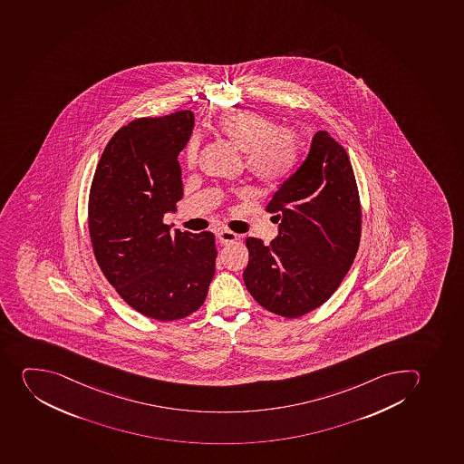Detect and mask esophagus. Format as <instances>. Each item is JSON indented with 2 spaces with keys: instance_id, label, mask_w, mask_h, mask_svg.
I'll return each instance as SVG.
<instances>
[{
  "instance_id": "34e87169",
  "label": "esophagus",
  "mask_w": 464,
  "mask_h": 464,
  "mask_svg": "<svg viewBox=\"0 0 464 464\" xmlns=\"http://www.w3.org/2000/svg\"><path fill=\"white\" fill-rule=\"evenodd\" d=\"M217 237L222 245H227V243H233L238 240V234L233 233L230 230H219L217 233Z\"/></svg>"
}]
</instances>
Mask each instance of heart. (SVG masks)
Here are the masks:
<instances>
[{
  "label": "heart",
  "mask_w": 464,
  "mask_h": 464,
  "mask_svg": "<svg viewBox=\"0 0 464 464\" xmlns=\"http://www.w3.org/2000/svg\"><path fill=\"white\" fill-rule=\"evenodd\" d=\"M218 132L245 153V164L252 175L266 183L281 182L297 164V139L293 132L276 130V125L256 111H237L222 115ZM198 145L187 146L188 164H194Z\"/></svg>",
  "instance_id": "b5f03b06"
}]
</instances>
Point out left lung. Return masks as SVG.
Segmentation results:
<instances>
[{
  "label": "left lung",
  "mask_w": 464,
  "mask_h": 464,
  "mask_svg": "<svg viewBox=\"0 0 464 464\" xmlns=\"http://www.w3.org/2000/svg\"><path fill=\"white\" fill-rule=\"evenodd\" d=\"M277 236L247 237L243 281L261 306L297 318L327 302L357 256L362 208L348 153L314 132L304 161L273 194Z\"/></svg>",
  "instance_id": "obj_1"
}]
</instances>
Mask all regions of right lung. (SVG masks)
<instances>
[{
    "mask_svg": "<svg viewBox=\"0 0 464 464\" xmlns=\"http://www.w3.org/2000/svg\"><path fill=\"white\" fill-rule=\"evenodd\" d=\"M194 113L140 118L116 131L90 192V234L98 266L125 302L158 321L185 318L205 303L215 275L210 231L162 224L183 196L178 155Z\"/></svg>",
    "mask_w": 464,
    "mask_h": 464,
    "instance_id": "1",
    "label": "right lung"
}]
</instances>
